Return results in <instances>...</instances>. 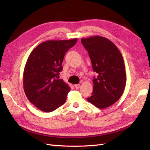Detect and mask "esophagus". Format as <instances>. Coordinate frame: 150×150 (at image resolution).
<instances>
[{"instance_id":"1","label":"esophagus","mask_w":150,"mask_h":150,"mask_svg":"<svg viewBox=\"0 0 150 150\" xmlns=\"http://www.w3.org/2000/svg\"><path fill=\"white\" fill-rule=\"evenodd\" d=\"M74 87H75V88H76V89H79V87H80V84H75V85H74Z\"/></svg>"}]
</instances>
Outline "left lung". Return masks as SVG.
<instances>
[{"mask_svg":"<svg viewBox=\"0 0 150 150\" xmlns=\"http://www.w3.org/2000/svg\"><path fill=\"white\" fill-rule=\"evenodd\" d=\"M94 72L92 96L87 100L99 109L112 105L122 96L126 82L124 60L120 51L111 40L101 36L82 38Z\"/></svg>","mask_w":150,"mask_h":150,"instance_id":"left-lung-1","label":"left lung"}]
</instances>
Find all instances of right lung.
I'll return each instance as SVG.
<instances>
[{
  "mask_svg": "<svg viewBox=\"0 0 150 150\" xmlns=\"http://www.w3.org/2000/svg\"><path fill=\"white\" fill-rule=\"evenodd\" d=\"M77 40H48L30 54L24 71V90L29 101L40 111L51 112L65 103L71 88L59 79V73L66 53Z\"/></svg>",
  "mask_w": 150,
  "mask_h": 150,
  "instance_id": "right-lung-1",
  "label": "right lung"
}]
</instances>
